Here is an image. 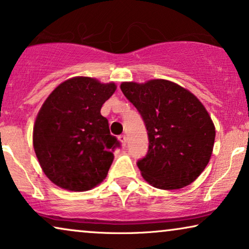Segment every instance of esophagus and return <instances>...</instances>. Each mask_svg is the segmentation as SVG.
<instances>
[{
	"mask_svg": "<svg viewBox=\"0 0 249 249\" xmlns=\"http://www.w3.org/2000/svg\"><path fill=\"white\" fill-rule=\"evenodd\" d=\"M119 141L121 142L122 146L127 145V137H125V135H120V136H119Z\"/></svg>",
	"mask_w": 249,
	"mask_h": 249,
	"instance_id": "esophagus-1",
	"label": "esophagus"
}]
</instances>
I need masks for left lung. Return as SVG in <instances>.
<instances>
[{
    "label": "left lung",
    "mask_w": 249,
    "mask_h": 249,
    "mask_svg": "<svg viewBox=\"0 0 249 249\" xmlns=\"http://www.w3.org/2000/svg\"><path fill=\"white\" fill-rule=\"evenodd\" d=\"M121 90L144 120L148 151L137 162L142 178L159 189L195 181L212 155L215 128L195 95L164 79L122 83Z\"/></svg>",
    "instance_id": "obj_1"
}]
</instances>
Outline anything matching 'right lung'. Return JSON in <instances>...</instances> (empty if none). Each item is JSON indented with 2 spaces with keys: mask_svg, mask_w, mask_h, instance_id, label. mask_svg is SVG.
<instances>
[{
  "mask_svg": "<svg viewBox=\"0 0 249 249\" xmlns=\"http://www.w3.org/2000/svg\"><path fill=\"white\" fill-rule=\"evenodd\" d=\"M115 89L114 83L73 77L44 102L34 124L33 144L40 168L56 186L85 192L107 178L120 142L110 134L101 108Z\"/></svg>",
  "mask_w": 249,
  "mask_h": 249,
  "instance_id": "add662e5",
  "label": "right lung"
}]
</instances>
